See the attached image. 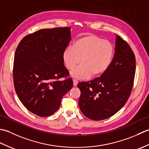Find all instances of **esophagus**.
Returning <instances> with one entry per match:
<instances>
[{
    "label": "esophagus",
    "instance_id": "1",
    "mask_svg": "<svg viewBox=\"0 0 149 149\" xmlns=\"http://www.w3.org/2000/svg\"><path fill=\"white\" fill-rule=\"evenodd\" d=\"M73 83H74V86H77V84L78 83L77 80L75 79H73Z\"/></svg>",
    "mask_w": 149,
    "mask_h": 149
}]
</instances>
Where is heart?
I'll use <instances>...</instances> for the list:
<instances>
[{"instance_id": "obj_1", "label": "heart", "mask_w": 149, "mask_h": 149, "mask_svg": "<svg viewBox=\"0 0 149 149\" xmlns=\"http://www.w3.org/2000/svg\"><path fill=\"white\" fill-rule=\"evenodd\" d=\"M114 54L115 47L110 42L88 34L77 39L73 47H66L63 60L68 70H72L81 61V64L73 68L70 74L72 77L84 79L91 75H102L111 64Z\"/></svg>"}]
</instances>
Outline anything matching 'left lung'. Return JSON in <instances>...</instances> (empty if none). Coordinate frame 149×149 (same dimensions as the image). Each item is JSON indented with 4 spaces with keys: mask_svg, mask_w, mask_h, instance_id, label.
<instances>
[{
    "mask_svg": "<svg viewBox=\"0 0 149 149\" xmlns=\"http://www.w3.org/2000/svg\"><path fill=\"white\" fill-rule=\"evenodd\" d=\"M136 59L127 42L117 34L115 52L109 68L100 77L77 84L79 106L83 115L102 120L115 115L125 105L133 86Z\"/></svg>",
    "mask_w": 149,
    "mask_h": 149,
    "instance_id": "left-lung-1",
    "label": "left lung"
}]
</instances>
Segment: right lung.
Wrapping results in <instances>:
<instances>
[{"mask_svg": "<svg viewBox=\"0 0 149 149\" xmlns=\"http://www.w3.org/2000/svg\"><path fill=\"white\" fill-rule=\"evenodd\" d=\"M70 34L67 27L41 29L23 38L16 49L13 69L16 93L23 105L39 116L54 113L73 86L63 60ZM61 78L65 79L59 80Z\"/></svg>", "mask_w": 149, "mask_h": 149, "instance_id": "add662e5", "label": "right lung"}]
</instances>
